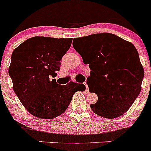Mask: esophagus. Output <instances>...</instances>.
<instances>
[{"label": "esophagus", "mask_w": 151, "mask_h": 151, "mask_svg": "<svg viewBox=\"0 0 151 151\" xmlns=\"http://www.w3.org/2000/svg\"><path fill=\"white\" fill-rule=\"evenodd\" d=\"M84 85H85V87H86V91H87V92H89V88H88V85H87L86 82H85V83H84Z\"/></svg>", "instance_id": "esophagus-1"}]
</instances>
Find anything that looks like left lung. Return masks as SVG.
Returning <instances> with one entry per match:
<instances>
[{"instance_id": "8db88e82", "label": "left lung", "mask_w": 151, "mask_h": 151, "mask_svg": "<svg viewBox=\"0 0 151 151\" xmlns=\"http://www.w3.org/2000/svg\"><path fill=\"white\" fill-rule=\"evenodd\" d=\"M74 50L91 69L90 91L98 96L91 104L97 115L106 118L121 116L130 108L141 91L144 69L135 47L109 33L74 39ZM73 45V44H72Z\"/></svg>"}]
</instances>
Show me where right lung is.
<instances>
[{
    "instance_id": "add662e5",
    "label": "right lung",
    "mask_w": 151,
    "mask_h": 151,
    "mask_svg": "<svg viewBox=\"0 0 151 151\" xmlns=\"http://www.w3.org/2000/svg\"><path fill=\"white\" fill-rule=\"evenodd\" d=\"M72 39L35 36L22 42L13 51L9 74L13 89L22 105L31 115L52 119L68 107L74 93L83 91V84L70 82L58 85L55 77L63 56Z\"/></svg>"
}]
</instances>
